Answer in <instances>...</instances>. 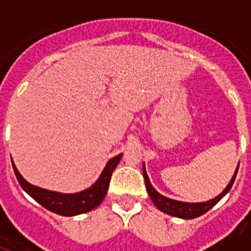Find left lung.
I'll use <instances>...</instances> for the list:
<instances>
[{"label": "left lung", "instance_id": "8db88e82", "mask_svg": "<svg viewBox=\"0 0 251 251\" xmlns=\"http://www.w3.org/2000/svg\"><path fill=\"white\" fill-rule=\"evenodd\" d=\"M238 171V168H237ZM237 171L234 173L233 178L230 179V182L228 183V186L226 187V190L223 191L222 194L218 195L216 198L211 199L208 202L203 203H185V202H178V201H175V199H169L164 195H161L160 193H157L155 189L152 187L151 182H150L149 176L146 173L145 165H143V177H145L146 182V189H147V193H149L150 198L152 199L153 204L159 208L160 211L165 212L168 215H172V216H176V218L181 219H194L198 218L201 215L206 214L207 211L211 210L212 207L216 204V203L220 201V199L224 197V195L230 190V187L233 186L234 179H236V176H237Z\"/></svg>", "mask_w": 251, "mask_h": 251}]
</instances>
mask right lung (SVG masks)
Listing matches in <instances>:
<instances>
[{
  "label": "right lung",
  "mask_w": 251,
  "mask_h": 251,
  "mask_svg": "<svg viewBox=\"0 0 251 251\" xmlns=\"http://www.w3.org/2000/svg\"><path fill=\"white\" fill-rule=\"evenodd\" d=\"M121 156L122 153H120L113 159H110L98 181L90 189L75 193V194H61V193H54V191L44 190L40 187L33 186L19 175V172L17 171L14 164L13 169L22 189L27 194L31 195L37 203H40L41 206L54 214L62 215V216H74V215L84 214V212L94 210L95 207H98L102 202L109 187L110 176L121 160Z\"/></svg>",
  "instance_id": "obj_1"
}]
</instances>
